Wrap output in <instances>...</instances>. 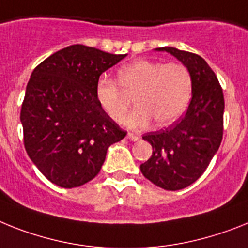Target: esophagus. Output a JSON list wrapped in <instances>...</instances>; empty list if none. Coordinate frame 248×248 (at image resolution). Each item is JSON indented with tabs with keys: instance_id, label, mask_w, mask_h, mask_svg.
Masks as SVG:
<instances>
[{
	"instance_id": "esophagus-1",
	"label": "esophagus",
	"mask_w": 248,
	"mask_h": 248,
	"mask_svg": "<svg viewBox=\"0 0 248 248\" xmlns=\"http://www.w3.org/2000/svg\"><path fill=\"white\" fill-rule=\"evenodd\" d=\"M127 139H128V140H131V141H137V140H140V136H139V135L132 134V132H128Z\"/></svg>"
}]
</instances>
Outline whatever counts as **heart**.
<instances>
[{
    "instance_id": "1",
    "label": "heart",
    "mask_w": 248,
    "mask_h": 248,
    "mask_svg": "<svg viewBox=\"0 0 248 248\" xmlns=\"http://www.w3.org/2000/svg\"><path fill=\"white\" fill-rule=\"evenodd\" d=\"M117 79L99 78L95 98L108 117L122 122L130 107L127 95L135 97L137 108L124 121L131 128L145 127L151 118L157 126H168L180 118L190 101L191 74L182 63L135 60L118 70Z\"/></svg>"
}]
</instances>
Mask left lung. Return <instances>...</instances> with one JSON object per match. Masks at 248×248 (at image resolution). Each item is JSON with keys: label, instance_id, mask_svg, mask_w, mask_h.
I'll list each match as a JSON object with an SVG mask.
<instances>
[{"label": "left lung", "instance_id": "left-lung-1", "mask_svg": "<svg viewBox=\"0 0 248 248\" xmlns=\"http://www.w3.org/2000/svg\"><path fill=\"white\" fill-rule=\"evenodd\" d=\"M179 59L191 74L193 97L182 118L169 127L142 136L153 155L141 164L143 176L160 188L179 190L198 180L223 137V91L211 66L198 54L157 47Z\"/></svg>", "mask_w": 248, "mask_h": 248}]
</instances>
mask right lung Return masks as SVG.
I'll list each match as a JSON object with an SVG mask.
<instances>
[{
  "instance_id": "obj_1",
  "label": "right lung",
  "mask_w": 248,
  "mask_h": 248,
  "mask_svg": "<svg viewBox=\"0 0 248 248\" xmlns=\"http://www.w3.org/2000/svg\"><path fill=\"white\" fill-rule=\"evenodd\" d=\"M124 57L77 44L50 55L31 74L20 114L24 145L53 184L76 188L92 180L108 147L127 134L95 98L102 73Z\"/></svg>"
}]
</instances>
